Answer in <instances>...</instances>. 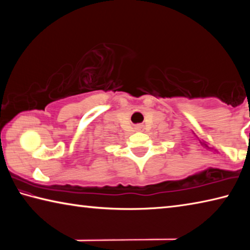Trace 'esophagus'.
<instances>
[{"mask_svg":"<svg viewBox=\"0 0 250 250\" xmlns=\"http://www.w3.org/2000/svg\"><path fill=\"white\" fill-rule=\"evenodd\" d=\"M135 129H137V130H141V125H137V126H135Z\"/></svg>","mask_w":250,"mask_h":250,"instance_id":"esophagus-1","label":"esophagus"}]
</instances>
